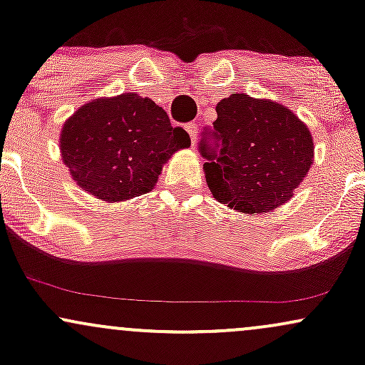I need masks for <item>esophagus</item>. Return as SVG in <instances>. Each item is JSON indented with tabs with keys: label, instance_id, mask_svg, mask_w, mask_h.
<instances>
[{
	"label": "esophagus",
	"instance_id": "1",
	"mask_svg": "<svg viewBox=\"0 0 365 365\" xmlns=\"http://www.w3.org/2000/svg\"><path fill=\"white\" fill-rule=\"evenodd\" d=\"M185 130L188 132V135H190L192 145H195V142H197V123L185 125Z\"/></svg>",
	"mask_w": 365,
	"mask_h": 365
}]
</instances>
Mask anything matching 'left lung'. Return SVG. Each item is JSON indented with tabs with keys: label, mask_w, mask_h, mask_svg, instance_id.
I'll return each mask as SVG.
<instances>
[{
	"label": "left lung",
	"mask_w": 365,
	"mask_h": 365,
	"mask_svg": "<svg viewBox=\"0 0 365 365\" xmlns=\"http://www.w3.org/2000/svg\"><path fill=\"white\" fill-rule=\"evenodd\" d=\"M216 113L217 150L200 144L212 197L244 215H264L288 202L314 161L307 125L283 104L244 92L221 99Z\"/></svg>",
	"instance_id": "obj_1"
}]
</instances>
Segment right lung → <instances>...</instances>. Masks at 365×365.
<instances>
[{"mask_svg": "<svg viewBox=\"0 0 365 365\" xmlns=\"http://www.w3.org/2000/svg\"><path fill=\"white\" fill-rule=\"evenodd\" d=\"M190 145L153 99L135 92L92 99L63 123L60 153L77 185L106 202L148 194L163 166Z\"/></svg>", "mask_w": 365, "mask_h": 365, "instance_id": "right-lung-1", "label": "right lung"}]
</instances>
